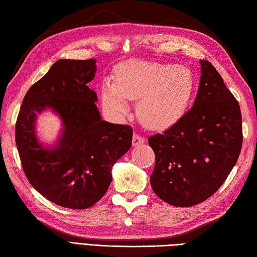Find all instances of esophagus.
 Listing matches in <instances>:
<instances>
[{
  "mask_svg": "<svg viewBox=\"0 0 257 257\" xmlns=\"http://www.w3.org/2000/svg\"><path fill=\"white\" fill-rule=\"evenodd\" d=\"M145 142H146V139H143L141 136H139V134H134L133 136V140H132L133 147H139L141 145H145Z\"/></svg>",
  "mask_w": 257,
  "mask_h": 257,
  "instance_id": "34e87169",
  "label": "esophagus"
}]
</instances>
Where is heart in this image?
<instances>
[{"mask_svg": "<svg viewBox=\"0 0 257 257\" xmlns=\"http://www.w3.org/2000/svg\"><path fill=\"white\" fill-rule=\"evenodd\" d=\"M196 79L187 67L177 64L131 60L115 69V82L105 80L100 99L108 115L120 119L127 100H138L137 114L148 128L163 131L181 120L190 108Z\"/></svg>", "mask_w": 257, "mask_h": 257, "instance_id": "b5f03b06", "label": "heart"}]
</instances>
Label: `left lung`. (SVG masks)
I'll list each match as a JSON object with an SVG mask.
<instances>
[{"label": "left lung", "mask_w": 257, "mask_h": 257, "mask_svg": "<svg viewBox=\"0 0 257 257\" xmlns=\"http://www.w3.org/2000/svg\"><path fill=\"white\" fill-rule=\"evenodd\" d=\"M193 107L163 134L148 139L156 155L150 183L166 203L192 206L214 194L236 165L242 143L240 107L208 61H200Z\"/></svg>", "instance_id": "left-lung-1"}]
</instances>
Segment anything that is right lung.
<instances>
[{"instance_id":"obj_1","label":"right lung","mask_w":257,"mask_h":257,"mask_svg":"<svg viewBox=\"0 0 257 257\" xmlns=\"http://www.w3.org/2000/svg\"><path fill=\"white\" fill-rule=\"evenodd\" d=\"M97 61L58 60L24 98L16 124L22 168L36 191L53 203L87 209L111 183V169L132 146L131 126L101 119L94 90ZM49 110L61 119L53 144L42 143L37 119Z\"/></svg>"}]
</instances>
